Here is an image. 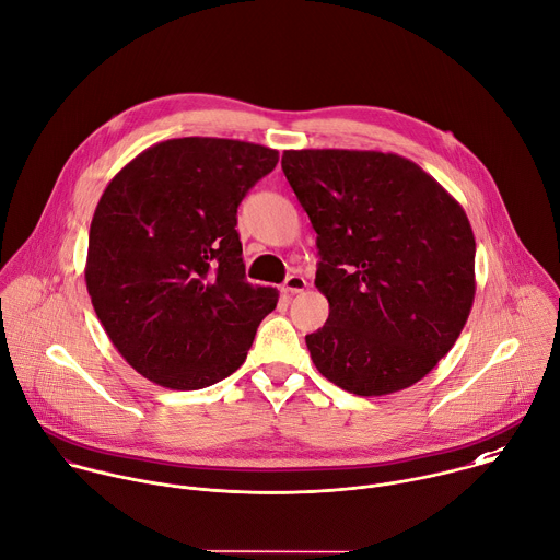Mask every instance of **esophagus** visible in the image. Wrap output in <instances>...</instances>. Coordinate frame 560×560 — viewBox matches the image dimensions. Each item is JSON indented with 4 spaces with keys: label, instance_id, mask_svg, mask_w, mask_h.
Wrapping results in <instances>:
<instances>
[{
    "label": "esophagus",
    "instance_id": "obj_1",
    "mask_svg": "<svg viewBox=\"0 0 560 560\" xmlns=\"http://www.w3.org/2000/svg\"><path fill=\"white\" fill-rule=\"evenodd\" d=\"M306 289V280L302 278V276H289L287 280H284V284H282V293L284 295H295V293H302Z\"/></svg>",
    "mask_w": 560,
    "mask_h": 560
}]
</instances>
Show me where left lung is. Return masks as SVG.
Returning <instances> with one entry per match:
<instances>
[{
    "mask_svg": "<svg viewBox=\"0 0 560 560\" xmlns=\"http://www.w3.org/2000/svg\"><path fill=\"white\" fill-rule=\"evenodd\" d=\"M282 171L317 232L315 287L330 313L306 335L315 368L357 396L427 376L475 298V236L462 206L396 153L284 151Z\"/></svg>",
    "mask_w": 560,
    "mask_h": 560,
    "instance_id": "8db88e82",
    "label": "left lung"
}]
</instances>
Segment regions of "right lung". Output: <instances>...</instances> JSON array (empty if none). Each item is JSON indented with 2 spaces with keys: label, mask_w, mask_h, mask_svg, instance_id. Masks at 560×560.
I'll list each match as a JSON object with an SVG mask.
<instances>
[{
  "label": "right lung",
  "mask_w": 560,
  "mask_h": 560,
  "mask_svg": "<svg viewBox=\"0 0 560 560\" xmlns=\"http://www.w3.org/2000/svg\"><path fill=\"white\" fill-rule=\"evenodd\" d=\"M278 151L223 138H177L131 160L90 228L85 282L112 343L144 378L201 389L236 372L273 287L245 280L236 212Z\"/></svg>",
  "instance_id": "right-lung-1"
}]
</instances>
